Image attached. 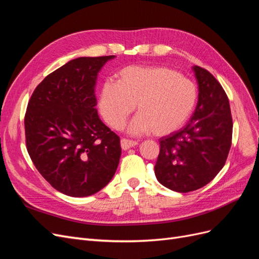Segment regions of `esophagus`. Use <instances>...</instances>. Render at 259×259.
Listing matches in <instances>:
<instances>
[{
	"label": "esophagus",
	"mask_w": 259,
	"mask_h": 259,
	"mask_svg": "<svg viewBox=\"0 0 259 259\" xmlns=\"http://www.w3.org/2000/svg\"><path fill=\"white\" fill-rule=\"evenodd\" d=\"M137 145V142L135 140H131V139H126V138H122L121 139V147L123 150H127V149L135 147Z\"/></svg>",
	"instance_id": "esophagus-1"
}]
</instances>
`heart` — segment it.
<instances>
[{"mask_svg":"<svg viewBox=\"0 0 259 259\" xmlns=\"http://www.w3.org/2000/svg\"><path fill=\"white\" fill-rule=\"evenodd\" d=\"M198 99L195 84L166 67L130 66L119 72V81H106L100 89L98 106L105 121L120 130L134 105L138 113L128 133L151 132L162 136L182 127Z\"/></svg>","mask_w":259,"mask_h":259,"instance_id":"1","label":"heart"}]
</instances>
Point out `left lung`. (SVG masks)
I'll return each instance as SVG.
<instances>
[{
  "instance_id": "left-lung-1",
  "label": "left lung",
  "mask_w": 259,
  "mask_h": 259,
  "mask_svg": "<svg viewBox=\"0 0 259 259\" xmlns=\"http://www.w3.org/2000/svg\"><path fill=\"white\" fill-rule=\"evenodd\" d=\"M198 104L186 126L160 139L154 166L159 183L176 192L204 187L224 167L232 138L230 105L224 89L207 70L192 67Z\"/></svg>"
}]
</instances>
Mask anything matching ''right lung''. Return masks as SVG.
Returning a JSON list of instances; mask_svg holds the SVG:
<instances>
[{
  "label": "right lung",
  "instance_id": "obj_1",
  "mask_svg": "<svg viewBox=\"0 0 259 259\" xmlns=\"http://www.w3.org/2000/svg\"><path fill=\"white\" fill-rule=\"evenodd\" d=\"M115 56L79 57L36 86L25 116L27 150L40 174L69 197H89L112 179L120 137L99 119L98 72Z\"/></svg>",
  "mask_w": 259,
  "mask_h": 259
}]
</instances>
